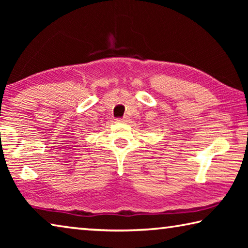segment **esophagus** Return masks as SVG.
Here are the masks:
<instances>
[{"label": "esophagus", "mask_w": 248, "mask_h": 248, "mask_svg": "<svg viewBox=\"0 0 248 248\" xmlns=\"http://www.w3.org/2000/svg\"><path fill=\"white\" fill-rule=\"evenodd\" d=\"M117 121H118V123H127L128 117H124V118H121V119H117Z\"/></svg>", "instance_id": "34e87169"}]
</instances>
